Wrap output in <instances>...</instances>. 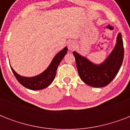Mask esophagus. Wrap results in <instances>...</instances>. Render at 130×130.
<instances>
[{"instance_id": "esophagus-1", "label": "esophagus", "mask_w": 130, "mask_h": 130, "mask_svg": "<svg viewBox=\"0 0 130 130\" xmlns=\"http://www.w3.org/2000/svg\"><path fill=\"white\" fill-rule=\"evenodd\" d=\"M67 46H68V48H69V51H73V50H74L75 48V47H76V44H75V42L74 41H70L69 42Z\"/></svg>"}]
</instances>
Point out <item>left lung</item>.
I'll return each mask as SVG.
<instances>
[{
  "label": "left lung",
  "mask_w": 130,
  "mask_h": 130,
  "mask_svg": "<svg viewBox=\"0 0 130 130\" xmlns=\"http://www.w3.org/2000/svg\"><path fill=\"white\" fill-rule=\"evenodd\" d=\"M73 54L79 77L84 83L97 88L106 86L115 78L123 62L124 48L121 34H118L115 48L101 65L93 64L76 52Z\"/></svg>",
  "instance_id": "obj_1"
}]
</instances>
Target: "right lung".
Here are the masks:
<instances>
[{"mask_svg":"<svg viewBox=\"0 0 130 130\" xmlns=\"http://www.w3.org/2000/svg\"><path fill=\"white\" fill-rule=\"evenodd\" d=\"M68 50L67 47H65L61 51H60L57 54L53 61L43 73L41 74L32 77H22L21 75H18L15 72L12 67H11V70L13 71V74L17 79V81L21 84V85L23 86L25 88H27L30 90H42L48 86L55 79L56 73H57V67L59 66V63L63 59Z\"/></svg>","mask_w":130,"mask_h":130,"instance_id":"1","label":"right lung"}]
</instances>
